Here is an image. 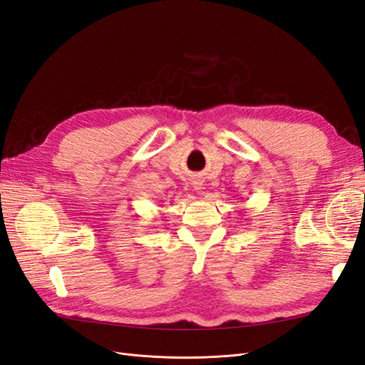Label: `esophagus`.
Masks as SVG:
<instances>
[{
  "label": "esophagus",
  "instance_id": "34e87169",
  "mask_svg": "<svg viewBox=\"0 0 365 365\" xmlns=\"http://www.w3.org/2000/svg\"><path fill=\"white\" fill-rule=\"evenodd\" d=\"M192 187H194V191L201 192V190H203V183H201V180H200V179H197V180H194Z\"/></svg>",
  "mask_w": 365,
  "mask_h": 365
}]
</instances>
